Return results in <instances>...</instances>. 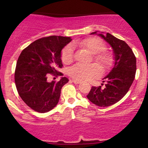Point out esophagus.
Wrapping results in <instances>:
<instances>
[{"instance_id":"34e87169","label":"esophagus","mask_w":148,"mask_h":148,"mask_svg":"<svg viewBox=\"0 0 148 148\" xmlns=\"http://www.w3.org/2000/svg\"><path fill=\"white\" fill-rule=\"evenodd\" d=\"M72 82L74 83V84H79L81 83V81H79V80H77V79H72Z\"/></svg>"}]
</instances>
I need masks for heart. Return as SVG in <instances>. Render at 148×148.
<instances>
[{
  "mask_svg": "<svg viewBox=\"0 0 148 148\" xmlns=\"http://www.w3.org/2000/svg\"><path fill=\"white\" fill-rule=\"evenodd\" d=\"M77 44L80 47L88 50L90 53L95 54L94 60L102 70H106L111 66L112 63V56L109 52H102L105 49V44L99 38L91 37L77 42ZM61 58L62 62L65 64L72 62L73 49L71 44L66 46L62 51ZM68 73L71 77L77 80L86 81L98 76L100 73V70L96 64L84 65L76 64L69 68Z\"/></svg>",
  "mask_w": 148,
  "mask_h": 148,
  "instance_id": "1",
  "label": "heart"
}]
</instances>
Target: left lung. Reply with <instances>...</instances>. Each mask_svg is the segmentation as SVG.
Here are the masks:
<instances>
[{"label":"left lung","mask_w":148,"mask_h":148,"mask_svg":"<svg viewBox=\"0 0 148 148\" xmlns=\"http://www.w3.org/2000/svg\"><path fill=\"white\" fill-rule=\"evenodd\" d=\"M90 34H96L110 44L114 61L112 69L103 78V83L106 82L104 88L93 86L87 98L98 106H109L121 100L132 85L136 73V58L126 42L110 34L97 31Z\"/></svg>","instance_id":"obj_1"}]
</instances>
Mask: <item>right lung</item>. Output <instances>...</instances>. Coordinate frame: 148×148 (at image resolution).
I'll use <instances>...</instances> for the list:
<instances>
[{
	"label": "right lung",
	"mask_w": 148,
	"mask_h": 148,
	"mask_svg": "<svg viewBox=\"0 0 148 148\" xmlns=\"http://www.w3.org/2000/svg\"><path fill=\"white\" fill-rule=\"evenodd\" d=\"M71 37L51 36L38 39L26 47L18 58L15 82L19 96L36 112L53 109L59 101L60 92L69 82L65 77L58 82H48L50 75H61V52L71 41Z\"/></svg>",
	"instance_id": "right-lung-1"
}]
</instances>
